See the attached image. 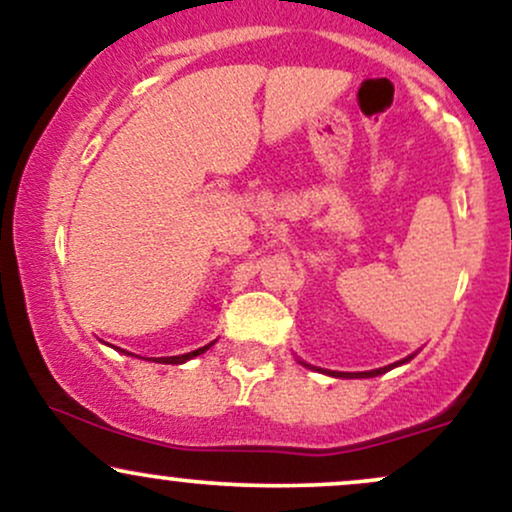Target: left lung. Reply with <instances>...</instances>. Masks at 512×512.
I'll list each match as a JSON object with an SVG mask.
<instances>
[{
  "mask_svg": "<svg viewBox=\"0 0 512 512\" xmlns=\"http://www.w3.org/2000/svg\"><path fill=\"white\" fill-rule=\"evenodd\" d=\"M411 358V356H409ZM409 358H404V361H409ZM404 361H399V363H404ZM397 366V363H395ZM392 366H387V368H378V370H368V373H332L330 375H334V378H373V375H380V373H385V370H390Z\"/></svg>",
  "mask_w": 512,
  "mask_h": 512,
  "instance_id": "obj_1",
  "label": "left lung"
}]
</instances>
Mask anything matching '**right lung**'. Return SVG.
<instances>
[{
    "mask_svg": "<svg viewBox=\"0 0 512 512\" xmlns=\"http://www.w3.org/2000/svg\"><path fill=\"white\" fill-rule=\"evenodd\" d=\"M211 344H207V346H202V349H197V351H190V354H182V356H168V358H161V361L158 363H185V361H190L192 356H199V354H204V351L209 349Z\"/></svg>",
    "mask_w": 512,
    "mask_h": 512,
    "instance_id": "1",
    "label": "right lung"
}]
</instances>
